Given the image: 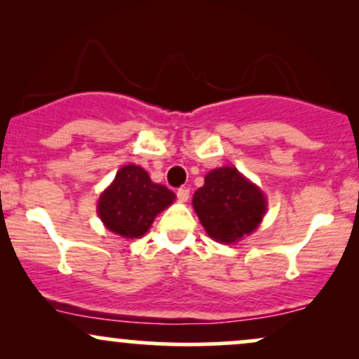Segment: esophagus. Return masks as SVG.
<instances>
[{"mask_svg": "<svg viewBox=\"0 0 359 359\" xmlns=\"http://www.w3.org/2000/svg\"><path fill=\"white\" fill-rule=\"evenodd\" d=\"M189 194H191V191H189L187 187H180L179 191H177V197H179V201H182V203H185V201L189 199Z\"/></svg>", "mask_w": 359, "mask_h": 359, "instance_id": "obj_1", "label": "esophagus"}]
</instances>
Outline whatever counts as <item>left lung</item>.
<instances>
[{"instance_id": "8db88e82", "label": "left lung", "mask_w": 359, "mask_h": 359, "mask_svg": "<svg viewBox=\"0 0 359 359\" xmlns=\"http://www.w3.org/2000/svg\"><path fill=\"white\" fill-rule=\"evenodd\" d=\"M192 205L205 233L217 243H236L258 228L266 197L234 167L214 168L197 189Z\"/></svg>"}]
</instances>
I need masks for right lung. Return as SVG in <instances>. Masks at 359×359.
Segmentation results:
<instances>
[{
  "instance_id": "add662e5",
  "label": "right lung",
  "mask_w": 359,
  "mask_h": 359,
  "mask_svg": "<svg viewBox=\"0 0 359 359\" xmlns=\"http://www.w3.org/2000/svg\"><path fill=\"white\" fill-rule=\"evenodd\" d=\"M175 201L165 185L151 182L145 168L125 165L97 201V214L106 228L123 238H140L150 229L156 214Z\"/></svg>"
}]
</instances>
